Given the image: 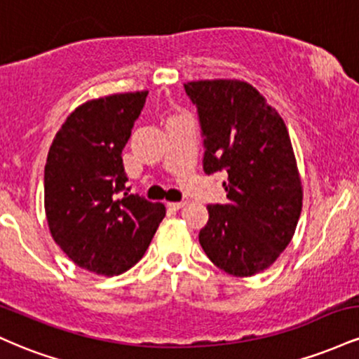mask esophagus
Masks as SVG:
<instances>
[{"label": "esophagus", "instance_id": "esophagus-1", "mask_svg": "<svg viewBox=\"0 0 359 359\" xmlns=\"http://www.w3.org/2000/svg\"><path fill=\"white\" fill-rule=\"evenodd\" d=\"M185 205V203H167V208L170 209V211H179V209H182Z\"/></svg>", "mask_w": 359, "mask_h": 359}]
</instances>
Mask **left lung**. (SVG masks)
I'll use <instances>...</instances> for the list:
<instances>
[{
	"label": "left lung",
	"mask_w": 359,
	"mask_h": 359,
	"mask_svg": "<svg viewBox=\"0 0 359 359\" xmlns=\"http://www.w3.org/2000/svg\"><path fill=\"white\" fill-rule=\"evenodd\" d=\"M204 137L203 168L226 172L228 203L208 205L199 243L217 269L251 277L273 265L294 236L302 182L283 119L253 86L238 79L192 81Z\"/></svg>",
	"instance_id": "obj_1"
}]
</instances>
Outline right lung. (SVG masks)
Wrapping results in <instances>:
<instances>
[{"label": "right lung", "mask_w": 359, "mask_h": 359, "mask_svg": "<svg viewBox=\"0 0 359 359\" xmlns=\"http://www.w3.org/2000/svg\"><path fill=\"white\" fill-rule=\"evenodd\" d=\"M147 94L84 102L69 114L48 150L43 175L48 229L77 266L96 275L114 277L137 265L165 217V205L125 187L121 151Z\"/></svg>", "instance_id": "1"}]
</instances>
